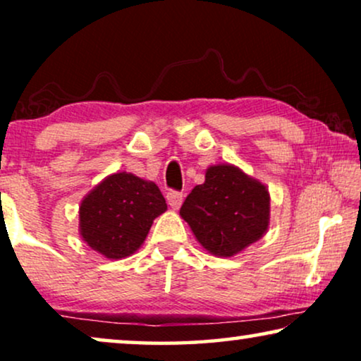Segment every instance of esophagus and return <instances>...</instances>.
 <instances>
[{
	"mask_svg": "<svg viewBox=\"0 0 361 361\" xmlns=\"http://www.w3.org/2000/svg\"><path fill=\"white\" fill-rule=\"evenodd\" d=\"M167 199V204H169L172 209H179V207L182 205V202H184V194L182 192H177V190H169L167 192L166 195Z\"/></svg>",
	"mask_w": 361,
	"mask_h": 361,
	"instance_id": "obj_1",
	"label": "esophagus"
}]
</instances>
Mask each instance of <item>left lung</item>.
Instances as JSON below:
<instances>
[{"label": "left lung", "instance_id": "left-lung-1", "mask_svg": "<svg viewBox=\"0 0 361 361\" xmlns=\"http://www.w3.org/2000/svg\"><path fill=\"white\" fill-rule=\"evenodd\" d=\"M180 215L207 251L226 258L263 236L269 224V194L238 167L212 166L204 184L187 195Z\"/></svg>", "mask_w": 361, "mask_h": 361}]
</instances>
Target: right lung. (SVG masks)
<instances>
[{"mask_svg":"<svg viewBox=\"0 0 361 361\" xmlns=\"http://www.w3.org/2000/svg\"><path fill=\"white\" fill-rule=\"evenodd\" d=\"M166 209L154 182L118 172L83 199L80 233L88 246L106 258H125L140 248L152 220Z\"/></svg>","mask_w":361,"mask_h":361,"instance_id":"1","label":"right lung"}]
</instances>
